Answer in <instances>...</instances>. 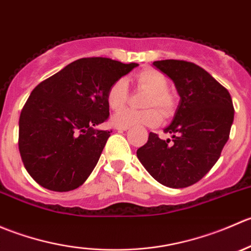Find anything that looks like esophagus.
Here are the masks:
<instances>
[{"mask_svg": "<svg viewBox=\"0 0 251 251\" xmlns=\"http://www.w3.org/2000/svg\"><path fill=\"white\" fill-rule=\"evenodd\" d=\"M116 128H118L119 131H127L128 130V127H120V126H118Z\"/></svg>", "mask_w": 251, "mask_h": 251, "instance_id": "1", "label": "esophagus"}]
</instances>
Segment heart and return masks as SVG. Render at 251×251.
<instances>
[{
    "label": "heart",
    "instance_id": "b5f03b06",
    "mask_svg": "<svg viewBox=\"0 0 251 251\" xmlns=\"http://www.w3.org/2000/svg\"><path fill=\"white\" fill-rule=\"evenodd\" d=\"M138 86L151 92L146 100V107H156L163 114L168 115L174 108V97L169 92L168 77L155 69H144L135 77ZM127 81L118 78L109 86L107 91L108 107L113 110L121 109L127 102ZM161 121L160 113L155 108L147 110H135L130 108L119 110L114 114L113 123L120 127L131 126H158Z\"/></svg>",
    "mask_w": 251,
    "mask_h": 251
}]
</instances>
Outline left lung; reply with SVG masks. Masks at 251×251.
Returning <instances> with one entry per match:
<instances>
[{
	"label": "left lung",
	"mask_w": 251,
	"mask_h": 251,
	"mask_svg": "<svg viewBox=\"0 0 251 251\" xmlns=\"http://www.w3.org/2000/svg\"><path fill=\"white\" fill-rule=\"evenodd\" d=\"M174 81L179 103L161 140L151 132L137 158L151 176L171 188L201 181L219 160L229 138L234 108L231 95L203 68L186 60L153 63Z\"/></svg>",
	"instance_id": "left-lung-1"
}]
</instances>
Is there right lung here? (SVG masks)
I'll return each mask as SVG.
<instances>
[{
  "instance_id": "1",
  "label": "right lung",
  "mask_w": 251,
  "mask_h": 251,
  "mask_svg": "<svg viewBox=\"0 0 251 251\" xmlns=\"http://www.w3.org/2000/svg\"><path fill=\"white\" fill-rule=\"evenodd\" d=\"M137 65L81 58L32 90L20 113L18 144L40 186L68 192L87 179L111 132L96 128L109 118L108 88Z\"/></svg>"
}]
</instances>
